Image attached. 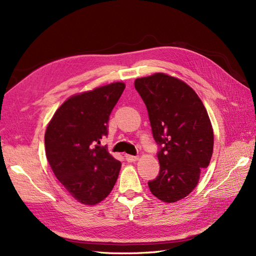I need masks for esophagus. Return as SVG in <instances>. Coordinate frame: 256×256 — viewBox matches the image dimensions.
Here are the masks:
<instances>
[{
  "label": "esophagus",
  "mask_w": 256,
  "mask_h": 256,
  "mask_svg": "<svg viewBox=\"0 0 256 256\" xmlns=\"http://www.w3.org/2000/svg\"><path fill=\"white\" fill-rule=\"evenodd\" d=\"M126 160L128 162H136L138 160V156H131V154H126Z\"/></svg>",
  "instance_id": "34e87169"
}]
</instances>
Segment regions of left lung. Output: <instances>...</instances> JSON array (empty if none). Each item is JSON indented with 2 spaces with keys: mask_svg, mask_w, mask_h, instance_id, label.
<instances>
[{
  "mask_svg": "<svg viewBox=\"0 0 256 256\" xmlns=\"http://www.w3.org/2000/svg\"><path fill=\"white\" fill-rule=\"evenodd\" d=\"M134 88L147 108L154 141L162 145L160 170L148 182L152 194L166 203L189 196L210 162L214 129L196 92L180 79L164 72L138 78Z\"/></svg>",
  "mask_w": 256,
  "mask_h": 256,
  "instance_id": "obj_1",
  "label": "left lung"
}]
</instances>
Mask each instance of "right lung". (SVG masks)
Here are the masks:
<instances>
[{
  "label": "right lung",
  "mask_w": 256,
  "mask_h": 256,
  "mask_svg": "<svg viewBox=\"0 0 256 256\" xmlns=\"http://www.w3.org/2000/svg\"><path fill=\"white\" fill-rule=\"evenodd\" d=\"M126 85L113 82L66 99L44 134L46 156L54 175L74 200L96 205L110 194L122 164L100 140Z\"/></svg>",
  "instance_id": "1"
}]
</instances>
